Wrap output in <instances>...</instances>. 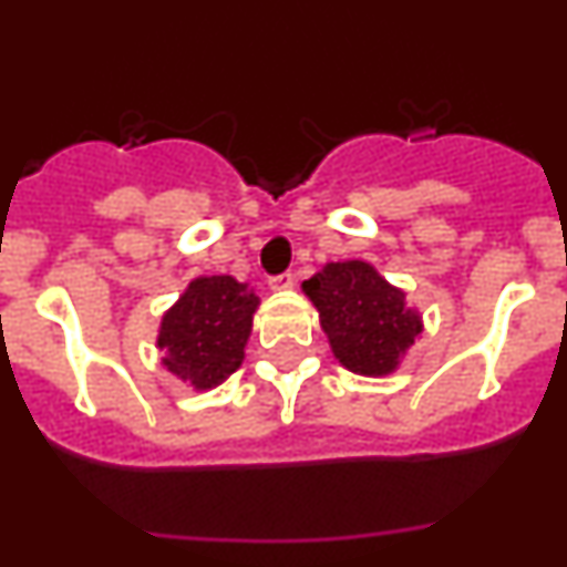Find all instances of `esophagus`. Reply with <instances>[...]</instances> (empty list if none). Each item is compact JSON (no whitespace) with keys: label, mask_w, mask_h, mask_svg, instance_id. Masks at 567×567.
Here are the masks:
<instances>
[{"label":"esophagus","mask_w":567,"mask_h":567,"mask_svg":"<svg viewBox=\"0 0 567 567\" xmlns=\"http://www.w3.org/2000/svg\"><path fill=\"white\" fill-rule=\"evenodd\" d=\"M268 288L271 290H288L293 288V274H279V277H271L268 279Z\"/></svg>","instance_id":"34e87169"}]
</instances>
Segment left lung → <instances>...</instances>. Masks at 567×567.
Segmentation results:
<instances>
[{"instance_id": "obj_1", "label": "left lung", "mask_w": 567, "mask_h": 567, "mask_svg": "<svg viewBox=\"0 0 567 567\" xmlns=\"http://www.w3.org/2000/svg\"><path fill=\"white\" fill-rule=\"evenodd\" d=\"M301 290L318 310L334 359L357 375L394 373L422 334V316L405 305V290L364 260L326 262Z\"/></svg>"}]
</instances>
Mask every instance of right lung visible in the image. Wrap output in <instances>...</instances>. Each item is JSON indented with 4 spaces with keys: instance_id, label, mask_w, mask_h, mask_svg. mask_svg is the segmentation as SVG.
<instances>
[{
    "instance_id": "1",
    "label": "right lung",
    "mask_w": 567,
    "mask_h": 567,
    "mask_svg": "<svg viewBox=\"0 0 567 567\" xmlns=\"http://www.w3.org/2000/svg\"><path fill=\"white\" fill-rule=\"evenodd\" d=\"M257 307L255 290L230 274L192 279L162 316V364L197 392L219 386L241 368Z\"/></svg>"
}]
</instances>
